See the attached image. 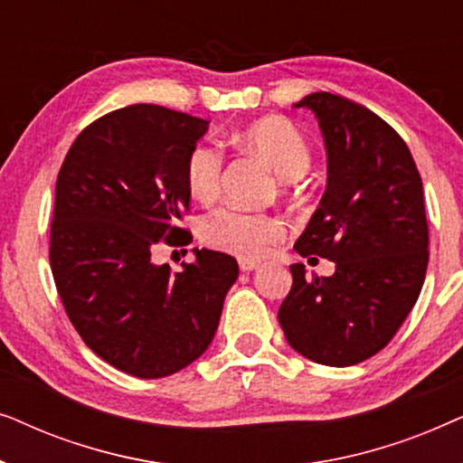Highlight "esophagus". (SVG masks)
Masks as SVG:
<instances>
[{"mask_svg":"<svg viewBox=\"0 0 463 463\" xmlns=\"http://www.w3.org/2000/svg\"><path fill=\"white\" fill-rule=\"evenodd\" d=\"M259 263L257 261H249V259H240V269L242 271H252L257 269Z\"/></svg>","mask_w":463,"mask_h":463,"instance_id":"34e87169","label":"esophagus"}]
</instances>
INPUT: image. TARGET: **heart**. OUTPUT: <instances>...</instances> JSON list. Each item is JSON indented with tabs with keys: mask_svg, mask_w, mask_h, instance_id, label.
Returning <instances> with one entry per match:
<instances>
[{
	"mask_svg": "<svg viewBox=\"0 0 463 463\" xmlns=\"http://www.w3.org/2000/svg\"><path fill=\"white\" fill-rule=\"evenodd\" d=\"M240 141L261 156L284 183L306 175L312 160L306 138L284 118L257 119L240 132ZM221 168L223 154L217 145L208 141L194 145L185 160V183L194 198L208 200L217 194ZM200 233L213 249L242 259H259L282 238V223L265 213L221 206L202 219Z\"/></svg>",
	"mask_w": 463,
	"mask_h": 463,
	"instance_id": "obj_1",
	"label": "heart"
}]
</instances>
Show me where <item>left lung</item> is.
Returning <instances> with one entry per match:
<instances>
[{"label":"left lung","instance_id":"left-lung-1","mask_svg":"<svg viewBox=\"0 0 463 463\" xmlns=\"http://www.w3.org/2000/svg\"><path fill=\"white\" fill-rule=\"evenodd\" d=\"M295 107L314 111L328 162L326 192L295 250L335 261V274L307 278L306 265H290L293 287L278 320L301 356L352 366L390 344L421 293V176L401 135L366 107L331 92Z\"/></svg>","mask_w":463,"mask_h":463}]
</instances>
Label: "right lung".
I'll return each instance as SVG.
<instances>
[{"instance_id":"right-lung-1","label":"right lung","mask_w":463,"mask_h":463,"mask_svg":"<svg viewBox=\"0 0 463 463\" xmlns=\"http://www.w3.org/2000/svg\"><path fill=\"white\" fill-rule=\"evenodd\" d=\"M208 122L130 105L86 126L56 179L50 268L65 312L90 350L141 379L173 375L217 333L236 259L194 249L181 271L156 246H185L179 219L192 192L185 160Z\"/></svg>"}]
</instances>
